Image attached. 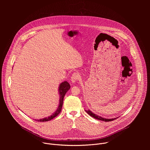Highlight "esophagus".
<instances>
[{
  "label": "esophagus",
  "mask_w": 150,
  "mask_h": 150,
  "mask_svg": "<svg viewBox=\"0 0 150 150\" xmlns=\"http://www.w3.org/2000/svg\"><path fill=\"white\" fill-rule=\"evenodd\" d=\"M79 75L77 72H74L72 74V76L71 77V81L72 83H75L79 79Z\"/></svg>",
  "instance_id": "34e87169"
}]
</instances>
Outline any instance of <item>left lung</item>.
Segmentation results:
<instances>
[{
	"label": "left lung",
	"mask_w": 150,
	"mask_h": 150,
	"mask_svg": "<svg viewBox=\"0 0 150 150\" xmlns=\"http://www.w3.org/2000/svg\"><path fill=\"white\" fill-rule=\"evenodd\" d=\"M85 112H86L90 116H91V117H94V118H95V119H97V120H102V121H105V122H110V121H112V120H115V119H116L117 118H118V117H116V118H114V119H106V118H103V117H101V116H98V115H96V114H94V113H93L91 111H90V110H85Z\"/></svg>",
	"instance_id": "obj_1"
}]
</instances>
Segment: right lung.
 <instances>
[{
    "instance_id": "add662e5",
    "label": "right lung",
    "mask_w": 150,
    "mask_h": 150,
    "mask_svg": "<svg viewBox=\"0 0 150 150\" xmlns=\"http://www.w3.org/2000/svg\"><path fill=\"white\" fill-rule=\"evenodd\" d=\"M70 88H71L70 84L67 81H64L62 82L59 85V94L60 95V99H59V104L57 110L50 116H48L43 119H41L38 120L37 119L36 120H37L38 122H47L53 119L54 117L57 116L61 112L64 97H65V95L66 94L67 92L70 89Z\"/></svg>"
}]
</instances>
